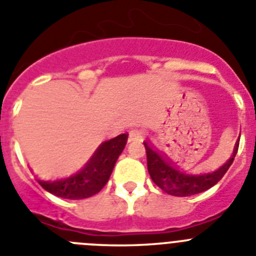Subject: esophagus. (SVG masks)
<instances>
[{
  "label": "esophagus",
  "mask_w": 256,
  "mask_h": 256,
  "mask_svg": "<svg viewBox=\"0 0 256 256\" xmlns=\"http://www.w3.org/2000/svg\"><path fill=\"white\" fill-rule=\"evenodd\" d=\"M142 135H140L139 130H131L128 132V142H136V140H140Z\"/></svg>",
  "instance_id": "esophagus-1"
}]
</instances>
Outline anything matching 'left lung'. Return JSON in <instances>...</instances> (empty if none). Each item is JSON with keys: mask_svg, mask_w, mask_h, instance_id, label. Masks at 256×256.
Masks as SVG:
<instances>
[{"mask_svg": "<svg viewBox=\"0 0 256 256\" xmlns=\"http://www.w3.org/2000/svg\"><path fill=\"white\" fill-rule=\"evenodd\" d=\"M238 140L236 142L235 148H234L232 155L230 156V159H228V162L224 166H221L214 172L196 174L184 173V172H180L179 169H176V166H172L168 159H166L163 155L152 149L146 142H144L145 149H146L148 170H149L152 182L170 196L188 197V196L204 192V190L214 187L228 170V168H230L234 162V158L238 152Z\"/></svg>", "mask_w": 256, "mask_h": 256, "instance_id": "obj_1", "label": "left lung"}]
</instances>
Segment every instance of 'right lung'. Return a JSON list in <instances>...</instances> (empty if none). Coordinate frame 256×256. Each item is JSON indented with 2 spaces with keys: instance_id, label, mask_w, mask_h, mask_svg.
Listing matches in <instances>:
<instances>
[{
  "instance_id": "obj_1",
  "label": "right lung",
  "mask_w": 256,
  "mask_h": 256,
  "mask_svg": "<svg viewBox=\"0 0 256 256\" xmlns=\"http://www.w3.org/2000/svg\"><path fill=\"white\" fill-rule=\"evenodd\" d=\"M128 142V135L121 134L100 145L87 163L66 178L56 180H38L52 194L66 200H84L98 193L108 182L117 159Z\"/></svg>"
}]
</instances>
